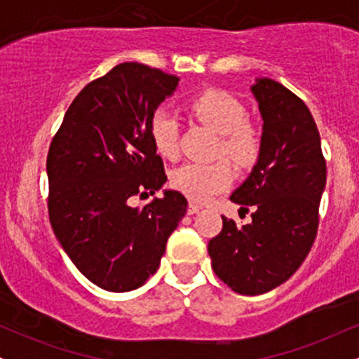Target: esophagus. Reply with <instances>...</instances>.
Listing matches in <instances>:
<instances>
[{"instance_id": "obj_1", "label": "esophagus", "mask_w": 359, "mask_h": 359, "mask_svg": "<svg viewBox=\"0 0 359 359\" xmlns=\"http://www.w3.org/2000/svg\"><path fill=\"white\" fill-rule=\"evenodd\" d=\"M199 211H201V205L199 204L189 203V205H187V212L189 214H196V212H199Z\"/></svg>"}]
</instances>
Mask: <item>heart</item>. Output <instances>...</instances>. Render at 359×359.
Here are the masks:
<instances>
[{
    "instance_id": "b5f03b06",
    "label": "heart",
    "mask_w": 359,
    "mask_h": 359,
    "mask_svg": "<svg viewBox=\"0 0 359 359\" xmlns=\"http://www.w3.org/2000/svg\"><path fill=\"white\" fill-rule=\"evenodd\" d=\"M194 118L221 133L219 151L240 165H248L262 150V133L246 119V109L236 97L221 89H208L187 102ZM150 138L165 158L179 154V121L168 111H156L150 119ZM234 172L226 160L187 162L172 172V185L194 201H208L233 184Z\"/></svg>"
}]
</instances>
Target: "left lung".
Segmentation results:
<instances>
[{
  "instance_id": "left-lung-1",
  "label": "left lung",
  "mask_w": 359,
  "mask_h": 359,
  "mask_svg": "<svg viewBox=\"0 0 359 359\" xmlns=\"http://www.w3.org/2000/svg\"><path fill=\"white\" fill-rule=\"evenodd\" d=\"M263 118L262 150L248 179L229 199L251 212L240 226L222 216L209 241L214 273L241 295H259L297 271L314 245L325 160L311 111L269 77L251 86Z\"/></svg>"
}]
</instances>
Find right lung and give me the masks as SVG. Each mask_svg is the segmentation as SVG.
I'll return each mask as SVG.
<instances>
[{
  "instance_id": "right-lung-1",
  "label": "right lung",
  "mask_w": 359,
  "mask_h": 359,
  "mask_svg": "<svg viewBox=\"0 0 359 359\" xmlns=\"http://www.w3.org/2000/svg\"><path fill=\"white\" fill-rule=\"evenodd\" d=\"M179 77L125 62L89 82L69 106L47 155L48 217L77 270L109 292L142 287L160 265L187 199L165 191L150 119Z\"/></svg>"
}]
</instances>
